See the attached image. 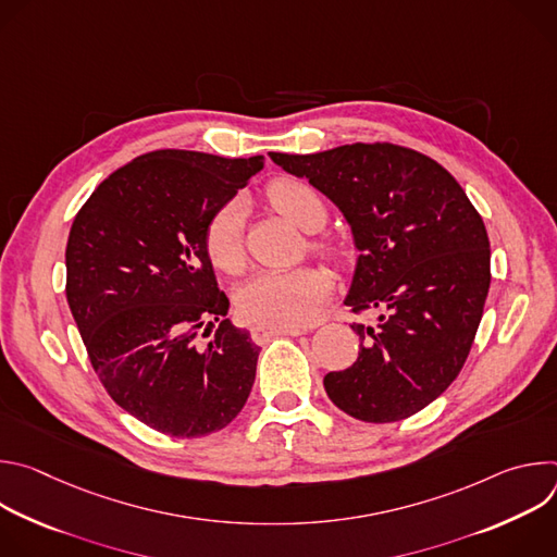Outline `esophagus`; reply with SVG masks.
Returning <instances> with one entry per match:
<instances>
[{"mask_svg": "<svg viewBox=\"0 0 557 557\" xmlns=\"http://www.w3.org/2000/svg\"><path fill=\"white\" fill-rule=\"evenodd\" d=\"M277 335H290V337H297V335H304V329L299 326H271V324H256L251 329V337L253 342L258 344H264Z\"/></svg>", "mask_w": 557, "mask_h": 557, "instance_id": "esophagus-1", "label": "esophagus"}]
</instances>
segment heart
<instances>
[{"instance_id":"b5f03b06","label":"heart","mask_w":557,"mask_h":557,"mask_svg":"<svg viewBox=\"0 0 557 557\" xmlns=\"http://www.w3.org/2000/svg\"><path fill=\"white\" fill-rule=\"evenodd\" d=\"M269 202L304 231L322 228L329 207L308 181L277 178L267 187ZM245 205L231 198L218 207L205 226V249L211 264L224 273H237L245 264ZM312 249L339 258V247L329 237H317ZM333 288L331 275L320 267H297L286 271H262L235 295V306L247 322L271 326H297L308 322Z\"/></svg>"}]
</instances>
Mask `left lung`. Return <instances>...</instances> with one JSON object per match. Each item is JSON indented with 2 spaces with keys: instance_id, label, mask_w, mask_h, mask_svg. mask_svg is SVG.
Returning <instances> with one entry per match:
<instances>
[{
  "instance_id": "8db88e82",
  "label": "left lung",
  "mask_w": 557,
  "mask_h": 557,
  "mask_svg": "<svg viewBox=\"0 0 557 557\" xmlns=\"http://www.w3.org/2000/svg\"><path fill=\"white\" fill-rule=\"evenodd\" d=\"M346 215L359 260L346 306L376 308L352 324L357 361L324 376L331 401L366 423L430 406L458 376L490 293V237L456 178L430 156L392 143L317 153L271 151Z\"/></svg>"
}]
</instances>
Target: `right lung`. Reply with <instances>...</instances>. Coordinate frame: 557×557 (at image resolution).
I'll return each instance as SVG.
<instances>
[{
    "label": "right lung",
    "instance_id": "add662e5",
    "mask_svg": "<svg viewBox=\"0 0 557 557\" xmlns=\"http://www.w3.org/2000/svg\"><path fill=\"white\" fill-rule=\"evenodd\" d=\"M262 168L264 156L149 151L110 174L72 222L65 297L76 329L114 404L156 432L207 436L249 399L260 348L226 320L205 226Z\"/></svg>",
    "mask_w": 557,
    "mask_h": 557
}]
</instances>
